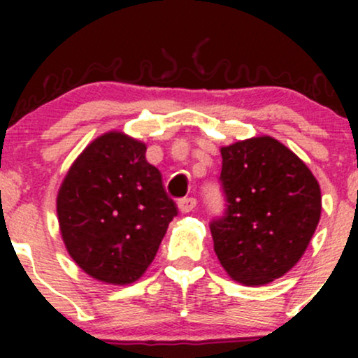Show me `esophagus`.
Masks as SVG:
<instances>
[{
	"label": "esophagus",
	"instance_id": "1",
	"mask_svg": "<svg viewBox=\"0 0 358 358\" xmlns=\"http://www.w3.org/2000/svg\"><path fill=\"white\" fill-rule=\"evenodd\" d=\"M195 207H196V200L193 199V196H185V199L178 200V208L182 213L192 212Z\"/></svg>",
	"mask_w": 358,
	"mask_h": 358
}]
</instances>
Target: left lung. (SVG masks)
Instances as JSON below:
<instances>
[{"label": "left lung", "instance_id": "1", "mask_svg": "<svg viewBox=\"0 0 358 358\" xmlns=\"http://www.w3.org/2000/svg\"><path fill=\"white\" fill-rule=\"evenodd\" d=\"M225 212L210 222L222 268L245 286L268 285L301 259L322 213L313 173L271 136L224 146Z\"/></svg>", "mask_w": 358, "mask_h": 358}]
</instances>
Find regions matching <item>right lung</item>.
<instances>
[{
	"label": "right lung",
	"mask_w": 358,
	"mask_h": 358,
	"mask_svg": "<svg viewBox=\"0 0 358 358\" xmlns=\"http://www.w3.org/2000/svg\"><path fill=\"white\" fill-rule=\"evenodd\" d=\"M178 213L146 145L110 131L73 162L57 195L62 239L77 266L109 285H129L153 262Z\"/></svg>",
	"instance_id": "1"
}]
</instances>
